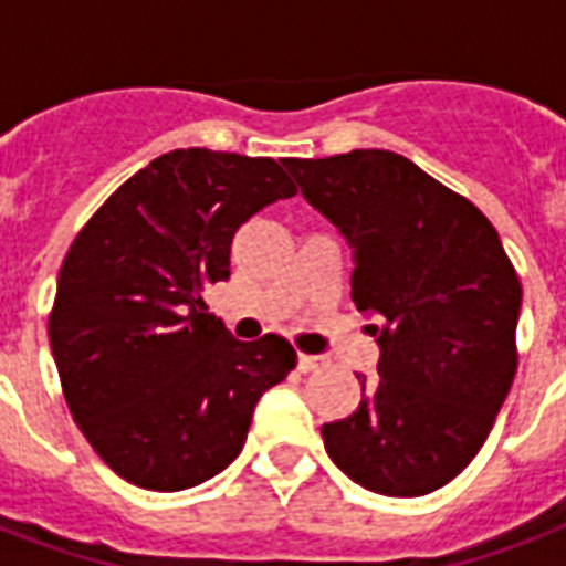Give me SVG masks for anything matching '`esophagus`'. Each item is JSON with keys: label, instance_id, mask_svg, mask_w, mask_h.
Listing matches in <instances>:
<instances>
[{"label": "esophagus", "instance_id": "obj_1", "mask_svg": "<svg viewBox=\"0 0 566 566\" xmlns=\"http://www.w3.org/2000/svg\"><path fill=\"white\" fill-rule=\"evenodd\" d=\"M328 367V361L323 355H300V370L302 373H314V370H323Z\"/></svg>", "mask_w": 566, "mask_h": 566}]
</instances>
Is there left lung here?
<instances>
[{
	"label": "left lung",
	"instance_id": "8db88e82",
	"mask_svg": "<svg viewBox=\"0 0 566 566\" xmlns=\"http://www.w3.org/2000/svg\"><path fill=\"white\" fill-rule=\"evenodd\" d=\"M302 196L353 243V302L376 317L378 378L328 458L385 496L452 482L482 449L517 373L523 287L491 220L402 155L284 158Z\"/></svg>",
	"mask_w": 566,
	"mask_h": 566
}]
</instances>
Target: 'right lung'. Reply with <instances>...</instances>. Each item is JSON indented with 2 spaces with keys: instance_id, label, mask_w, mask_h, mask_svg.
Here are the masks:
<instances>
[{
  "instance_id": "obj_1",
  "label": "right lung",
  "mask_w": 566,
  "mask_h": 566,
  "mask_svg": "<svg viewBox=\"0 0 566 566\" xmlns=\"http://www.w3.org/2000/svg\"><path fill=\"white\" fill-rule=\"evenodd\" d=\"M296 193L273 158L172 149L105 199L70 243L49 344L93 452L146 491L222 473L264 390L296 367L284 337L240 344L205 305L231 240Z\"/></svg>"
}]
</instances>
